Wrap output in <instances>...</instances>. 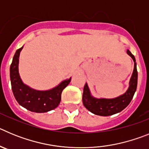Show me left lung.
<instances>
[{"instance_id": "left-lung-1", "label": "left lung", "mask_w": 149, "mask_h": 149, "mask_svg": "<svg viewBox=\"0 0 149 149\" xmlns=\"http://www.w3.org/2000/svg\"><path fill=\"white\" fill-rule=\"evenodd\" d=\"M127 53L134 60V68L130 81V86L125 94L113 99H96L90 95L87 84H85L83 93V103L84 107L93 113L103 116L113 115L123 110L132 100L137 86L138 74L135 57L129 50H127Z\"/></svg>"}]
</instances>
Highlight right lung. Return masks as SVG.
I'll list each match as a JSON object with an SVG mask.
<instances>
[{
  "label": "right lung",
  "instance_id": "right-lung-1",
  "mask_svg": "<svg viewBox=\"0 0 149 149\" xmlns=\"http://www.w3.org/2000/svg\"><path fill=\"white\" fill-rule=\"evenodd\" d=\"M22 48L17 50L10 65V81L15 99L24 108L35 113H45L54 110L60 104L62 92L70 83L71 77L51 90L30 89L22 83L18 74V58Z\"/></svg>",
  "mask_w": 149,
  "mask_h": 149
}]
</instances>
